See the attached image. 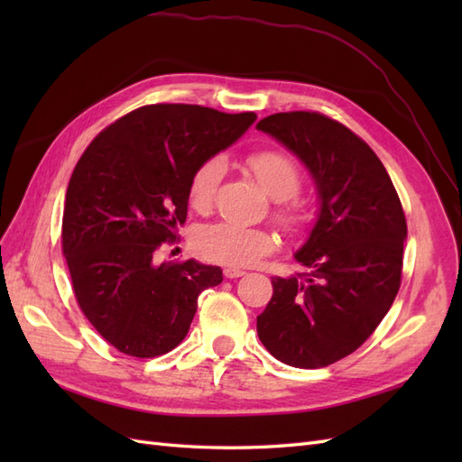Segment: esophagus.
<instances>
[{
	"label": "esophagus",
	"mask_w": 462,
	"mask_h": 462,
	"mask_svg": "<svg viewBox=\"0 0 462 462\" xmlns=\"http://www.w3.org/2000/svg\"><path fill=\"white\" fill-rule=\"evenodd\" d=\"M246 272L239 270V268H226L223 270V275H226L227 279H236V277H243Z\"/></svg>",
	"instance_id": "obj_1"
}]
</instances>
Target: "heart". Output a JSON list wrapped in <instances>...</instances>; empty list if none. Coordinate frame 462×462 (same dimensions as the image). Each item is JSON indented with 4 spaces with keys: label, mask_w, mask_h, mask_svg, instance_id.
I'll list each match as a JSON object with an SVG mask.
<instances>
[{
    "label": "heart",
    "mask_w": 462,
    "mask_h": 462,
    "mask_svg": "<svg viewBox=\"0 0 462 462\" xmlns=\"http://www.w3.org/2000/svg\"><path fill=\"white\" fill-rule=\"evenodd\" d=\"M246 163L272 199L289 200L299 192L302 175L299 163L287 152L273 148L258 150L250 153ZM223 171H226V162L219 156L202 162L194 170L189 183V199L194 209L204 212L212 206ZM277 217L285 226H295L300 221V212L295 204H283L279 208ZM194 248L202 258L217 263L253 265L272 253L275 239L265 229L246 227L233 221H216L194 233Z\"/></svg>",
    "instance_id": "b5f03b06"
}]
</instances>
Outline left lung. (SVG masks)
<instances>
[{
	"mask_svg": "<svg viewBox=\"0 0 462 462\" xmlns=\"http://www.w3.org/2000/svg\"><path fill=\"white\" fill-rule=\"evenodd\" d=\"M273 136L314 179L319 209L295 260L306 272L272 277L273 297L256 319L258 337L295 368H324L355 353L401 287L407 219L374 150L316 111L263 117Z\"/></svg>",
	"mask_w": 462,
	"mask_h": 462,
	"instance_id": "obj_1",
	"label": "left lung"
}]
</instances>
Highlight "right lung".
Returning <instances> with one entry per match:
<instances>
[{
    "instance_id": "add662e5",
    "label": "right lung",
    "mask_w": 462,
    "mask_h": 462,
    "mask_svg": "<svg viewBox=\"0 0 462 462\" xmlns=\"http://www.w3.org/2000/svg\"><path fill=\"white\" fill-rule=\"evenodd\" d=\"M256 114L153 104L123 116L82 153L67 187L63 254L80 310L117 351H173L199 295L223 282L219 265L156 262L187 219L197 167L229 148Z\"/></svg>"
}]
</instances>
